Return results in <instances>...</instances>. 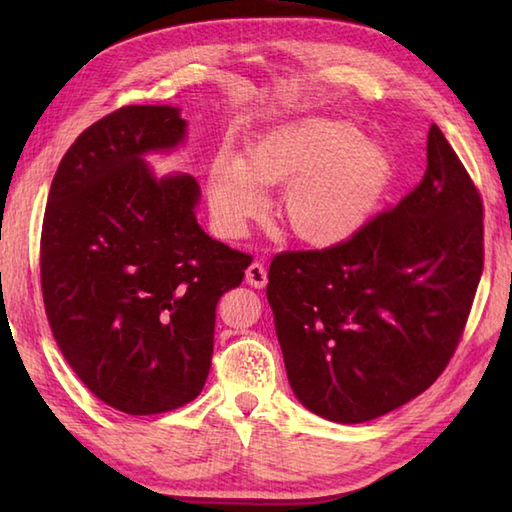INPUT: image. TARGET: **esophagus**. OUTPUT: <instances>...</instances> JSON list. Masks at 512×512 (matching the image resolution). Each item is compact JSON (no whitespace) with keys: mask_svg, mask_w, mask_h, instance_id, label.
Segmentation results:
<instances>
[{"mask_svg":"<svg viewBox=\"0 0 512 512\" xmlns=\"http://www.w3.org/2000/svg\"><path fill=\"white\" fill-rule=\"evenodd\" d=\"M246 281L253 288H264L268 284V270L264 264L253 262L246 270Z\"/></svg>","mask_w":512,"mask_h":512,"instance_id":"34e87169","label":"esophagus"}]
</instances>
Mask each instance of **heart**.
Segmentation results:
<instances>
[{
    "mask_svg": "<svg viewBox=\"0 0 512 512\" xmlns=\"http://www.w3.org/2000/svg\"><path fill=\"white\" fill-rule=\"evenodd\" d=\"M389 182L387 154L354 125L306 118L264 134L242 160L217 158L209 200L222 231L239 235L264 209L259 189L284 187L277 213L288 231L310 244H334L367 222Z\"/></svg>",
    "mask_w": 512,
    "mask_h": 512,
    "instance_id": "1",
    "label": "heart"
}]
</instances>
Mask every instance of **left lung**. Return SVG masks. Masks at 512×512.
<instances>
[{
  "label": "left lung",
  "mask_w": 512,
  "mask_h": 512,
  "mask_svg": "<svg viewBox=\"0 0 512 512\" xmlns=\"http://www.w3.org/2000/svg\"><path fill=\"white\" fill-rule=\"evenodd\" d=\"M482 268V195L431 125L416 189L343 242L270 264L266 295L303 407L356 424L422 394L458 350Z\"/></svg>",
  "instance_id": "8db88e82"
}]
</instances>
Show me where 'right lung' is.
<instances>
[{
    "label": "right lung",
    "mask_w": 512,
    "mask_h": 512,
    "mask_svg": "<svg viewBox=\"0 0 512 512\" xmlns=\"http://www.w3.org/2000/svg\"><path fill=\"white\" fill-rule=\"evenodd\" d=\"M176 107L127 105L90 125L54 173L41 226L43 306L65 361L129 416L187 405L213 356L215 308L253 257L206 235L191 176L140 158L184 138Z\"/></svg>",
    "instance_id": "right-lung-1"
}]
</instances>
